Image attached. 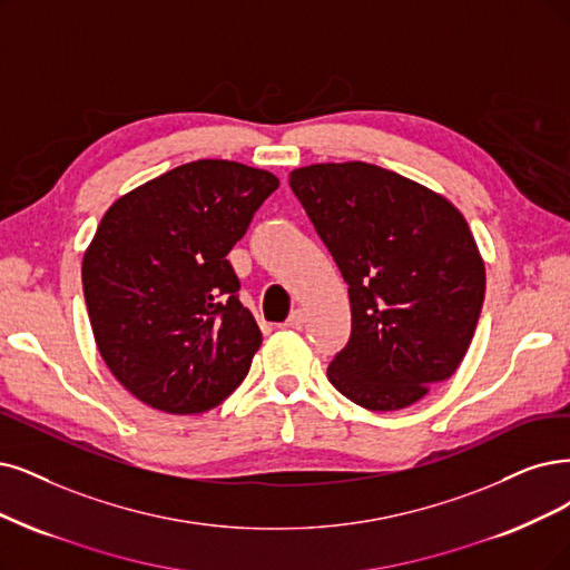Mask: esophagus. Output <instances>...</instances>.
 <instances>
[{"label":"esophagus","mask_w":570,"mask_h":570,"mask_svg":"<svg viewBox=\"0 0 570 570\" xmlns=\"http://www.w3.org/2000/svg\"><path fill=\"white\" fill-rule=\"evenodd\" d=\"M305 324V312L303 309H293L291 317L284 322L286 328H293V331H301Z\"/></svg>","instance_id":"1"}]
</instances>
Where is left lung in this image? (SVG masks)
<instances>
[{"instance_id": "left-lung-1", "label": "left lung", "mask_w": 570, "mask_h": 570, "mask_svg": "<svg viewBox=\"0 0 570 570\" xmlns=\"http://www.w3.org/2000/svg\"><path fill=\"white\" fill-rule=\"evenodd\" d=\"M288 185L350 286L352 335L331 385L368 411L420 402L460 366L487 293L465 216L366 161L301 166Z\"/></svg>"}]
</instances>
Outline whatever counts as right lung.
<instances>
[{
	"label": "right lung",
	"mask_w": 570,
	"mask_h": 570,
	"mask_svg": "<svg viewBox=\"0 0 570 570\" xmlns=\"http://www.w3.org/2000/svg\"><path fill=\"white\" fill-rule=\"evenodd\" d=\"M277 187L263 168L197 159L105 210L83 298L102 362L142 404L199 415L242 385L263 333L227 253Z\"/></svg>",
	"instance_id": "obj_1"
}]
</instances>
